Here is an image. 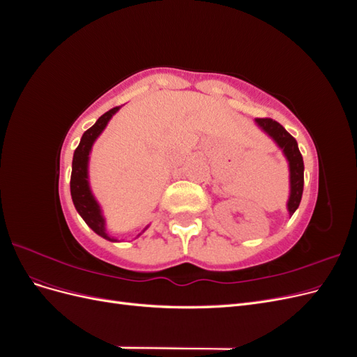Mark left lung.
Listing matches in <instances>:
<instances>
[{"instance_id": "left-lung-1", "label": "left lung", "mask_w": 357, "mask_h": 357, "mask_svg": "<svg viewBox=\"0 0 357 357\" xmlns=\"http://www.w3.org/2000/svg\"><path fill=\"white\" fill-rule=\"evenodd\" d=\"M255 123L262 131L274 139V143L282 149V152L289 164V183L290 193L287 199V211L291 215L298 207L304 190V160L298 149L296 139L286 129L273 119H255Z\"/></svg>"}]
</instances>
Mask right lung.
<instances>
[{
  "label": "right lung",
  "mask_w": 357,
  "mask_h": 357,
  "mask_svg": "<svg viewBox=\"0 0 357 357\" xmlns=\"http://www.w3.org/2000/svg\"><path fill=\"white\" fill-rule=\"evenodd\" d=\"M121 107H114V109L104 113L98 121L95 122L93 126H91L88 131L82 135L80 144L77 146L73 156V171H71V181H70V189H71V198L74 202V207L77 213L82 215V219L86 222L89 228L98 234L102 238L109 241H119L113 236L107 234L105 229V219L101 210V205L93 197L91 185H89V155L93 143L96 138L101 135V132L105 129L107 123L110 122V119L119 112ZM149 226L139 232L135 238H138Z\"/></svg>",
  "instance_id": "obj_1"
}]
</instances>
